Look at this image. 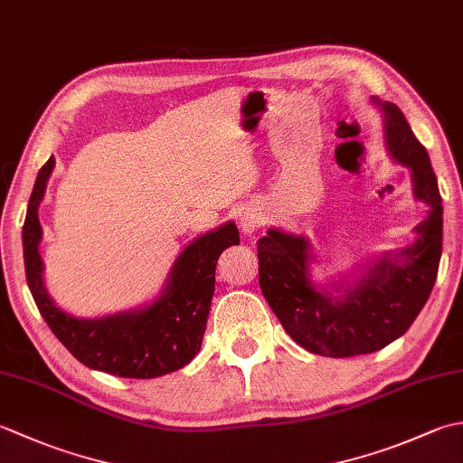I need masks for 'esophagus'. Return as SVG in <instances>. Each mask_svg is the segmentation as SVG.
Instances as JSON below:
<instances>
[{
  "label": "esophagus",
  "mask_w": 463,
  "mask_h": 463,
  "mask_svg": "<svg viewBox=\"0 0 463 463\" xmlns=\"http://www.w3.org/2000/svg\"><path fill=\"white\" fill-rule=\"evenodd\" d=\"M260 222H262V219H260V213L257 209L242 211L241 219H239V224H241V229H242L244 234H252L254 231L259 229Z\"/></svg>",
  "instance_id": "34e87169"
}]
</instances>
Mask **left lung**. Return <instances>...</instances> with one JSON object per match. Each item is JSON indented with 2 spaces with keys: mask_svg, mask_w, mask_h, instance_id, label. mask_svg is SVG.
<instances>
[{
  "mask_svg": "<svg viewBox=\"0 0 463 463\" xmlns=\"http://www.w3.org/2000/svg\"><path fill=\"white\" fill-rule=\"evenodd\" d=\"M372 103L382 111L388 155L410 171L414 199L428 204L414 242L328 284L312 280L317 254L304 234L269 229L257 242L264 298L288 336L318 356L348 358L388 346L411 326L438 277L444 206L428 151L398 105L378 97Z\"/></svg>",
  "mask_w": 463,
  "mask_h": 463,
  "instance_id": "8db88e82",
  "label": "left lung"
}]
</instances>
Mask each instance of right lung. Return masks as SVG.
<instances>
[{"instance_id": "1", "label": "right lung", "mask_w": 463, "mask_h": 463, "mask_svg": "<svg viewBox=\"0 0 463 463\" xmlns=\"http://www.w3.org/2000/svg\"><path fill=\"white\" fill-rule=\"evenodd\" d=\"M55 159L39 169L24 222V262L27 287L39 312L59 342L87 368L119 378H159L181 370L201 350L214 294V269L224 249L239 244L232 221L193 239L166 274L159 297L139 308L101 318H77L59 308L43 280L39 224L47 181Z\"/></svg>"}]
</instances>
